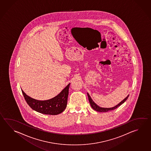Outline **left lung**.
<instances>
[{"label": "left lung", "mask_w": 151, "mask_h": 151, "mask_svg": "<svg viewBox=\"0 0 151 151\" xmlns=\"http://www.w3.org/2000/svg\"><path fill=\"white\" fill-rule=\"evenodd\" d=\"M87 95H88L89 101V103H90V104H91V107L93 109V110H95V111H97V112H106L109 111L115 110V109H116L117 107L120 106L124 102L126 101L127 99L128 98V97H129V95H128V96L127 97L126 99H124L122 101H121L119 104H118L117 105H116L114 107H112V108H103V107H99L96 104L93 102V101L92 100V99H91V96H89V93H87Z\"/></svg>", "instance_id": "obj_1"}]
</instances>
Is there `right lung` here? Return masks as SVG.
Listing matches in <instances>:
<instances>
[{"mask_svg": "<svg viewBox=\"0 0 151 151\" xmlns=\"http://www.w3.org/2000/svg\"><path fill=\"white\" fill-rule=\"evenodd\" d=\"M70 84L58 95L47 101H38L32 99L21 90L25 101L32 110L44 114L58 115L63 112L66 107Z\"/></svg>", "mask_w": 151, "mask_h": 151, "instance_id": "1", "label": "right lung"}]
</instances>
